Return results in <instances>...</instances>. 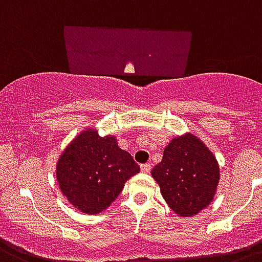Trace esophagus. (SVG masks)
I'll use <instances>...</instances> for the list:
<instances>
[{
  "label": "esophagus",
  "mask_w": 262,
  "mask_h": 262,
  "mask_svg": "<svg viewBox=\"0 0 262 262\" xmlns=\"http://www.w3.org/2000/svg\"><path fill=\"white\" fill-rule=\"evenodd\" d=\"M150 168H151V165L149 164V162H148V164H142V165H141V170H142V172H144V173H149V170H150Z\"/></svg>",
  "instance_id": "obj_1"
}]
</instances>
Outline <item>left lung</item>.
I'll return each mask as SVG.
<instances>
[{"label":"left lung","mask_w":262,"mask_h":262,"mask_svg":"<svg viewBox=\"0 0 262 262\" xmlns=\"http://www.w3.org/2000/svg\"><path fill=\"white\" fill-rule=\"evenodd\" d=\"M151 176L170 209L181 217H192L213 201L220 166L199 137L185 133L169 142Z\"/></svg>","instance_id":"left-lung-1"}]
</instances>
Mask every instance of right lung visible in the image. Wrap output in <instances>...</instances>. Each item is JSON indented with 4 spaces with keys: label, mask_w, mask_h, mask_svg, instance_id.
I'll return each mask as SVG.
<instances>
[{
    "label": "right lung",
    "mask_w": 262,
    "mask_h": 262,
    "mask_svg": "<svg viewBox=\"0 0 262 262\" xmlns=\"http://www.w3.org/2000/svg\"><path fill=\"white\" fill-rule=\"evenodd\" d=\"M140 166L114 136H98L96 129L77 135L60 156L57 182L68 201L86 214L105 210L122 192Z\"/></svg>",
    "instance_id": "obj_1"
}]
</instances>
